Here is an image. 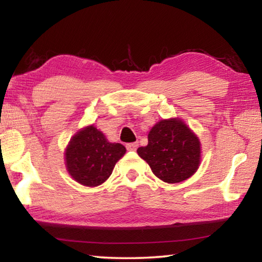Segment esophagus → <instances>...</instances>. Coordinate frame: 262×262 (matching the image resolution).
Listing matches in <instances>:
<instances>
[{
    "label": "esophagus",
    "mask_w": 262,
    "mask_h": 262,
    "mask_svg": "<svg viewBox=\"0 0 262 262\" xmlns=\"http://www.w3.org/2000/svg\"><path fill=\"white\" fill-rule=\"evenodd\" d=\"M137 147H139V143H137V142H133V143H127L126 144L127 150H132V151H135Z\"/></svg>",
    "instance_id": "obj_1"
}]
</instances>
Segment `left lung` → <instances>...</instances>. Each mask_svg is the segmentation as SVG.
<instances>
[{
	"label": "left lung",
	"instance_id": "1",
	"mask_svg": "<svg viewBox=\"0 0 262 262\" xmlns=\"http://www.w3.org/2000/svg\"><path fill=\"white\" fill-rule=\"evenodd\" d=\"M137 154L167 184L188 179L201 164L200 140L180 118L158 121L149 132L148 144L137 149Z\"/></svg>",
	"mask_w": 262,
	"mask_h": 262
}]
</instances>
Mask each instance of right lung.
Returning <instances> with one entry per match:
<instances>
[{
  "label": "right lung",
  "mask_w": 262,
  "mask_h": 262,
  "mask_svg": "<svg viewBox=\"0 0 262 262\" xmlns=\"http://www.w3.org/2000/svg\"><path fill=\"white\" fill-rule=\"evenodd\" d=\"M126 154L120 143H111L94 125L79 129L64 150L70 177L86 187H96L110 178L115 164Z\"/></svg>",
  "instance_id": "add662e5"
}]
</instances>
